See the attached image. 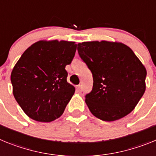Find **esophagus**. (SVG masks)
<instances>
[{
	"label": "esophagus",
	"mask_w": 156,
	"mask_h": 156,
	"mask_svg": "<svg viewBox=\"0 0 156 156\" xmlns=\"http://www.w3.org/2000/svg\"><path fill=\"white\" fill-rule=\"evenodd\" d=\"M76 91L78 93H81V91H82V86L81 85H78L76 87Z\"/></svg>",
	"instance_id": "esophagus-1"
}]
</instances>
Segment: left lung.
<instances>
[{
    "label": "left lung",
    "instance_id": "left-lung-1",
    "mask_svg": "<svg viewBox=\"0 0 156 156\" xmlns=\"http://www.w3.org/2000/svg\"><path fill=\"white\" fill-rule=\"evenodd\" d=\"M78 53L93 75V88L85 96L90 112L115 121L131 112L145 91V67L124 44L90 41L78 44Z\"/></svg>",
    "mask_w": 156,
    "mask_h": 156
}]
</instances>
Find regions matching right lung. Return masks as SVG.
I'll use <instances>...</instances> for the list:
<instances>
[{
    "instance_id": "1",
    "label": "right lung",
    "mask_w": 156,
    "mask_h": 156,
    "mask_svg": "<svg viewBox=\"0 0 156 156\" xmlns=\"http://www.w3.org/2000/svg\"><path fill=\"white\" fill-rule=\"evenodd\" d=\"M72 41H40L25 51L11 74L13 94L30 118L48 122L61 116L75 92L65 69L73 59Z\"/></svg>"
}]
</instances>
